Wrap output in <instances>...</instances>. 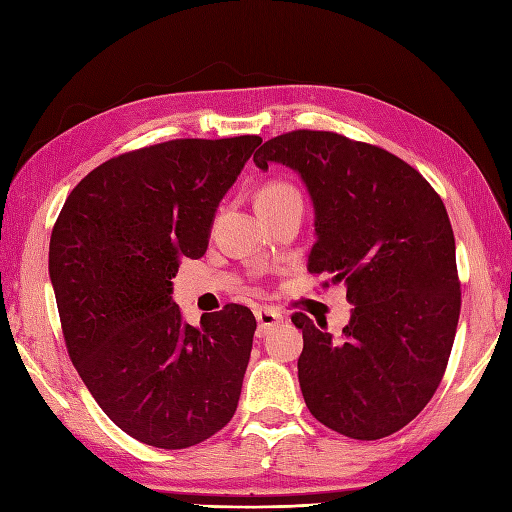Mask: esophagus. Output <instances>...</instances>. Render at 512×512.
I'll list each match as a JSON object with an SVG mask.
<instances>
[{"label": "esophagus", "instance_id": "1", "mask_svg": "<svg viewBox=\"0 0 512 512\" xmlns=\"http://www.w3.org/2000/svg\"><path fill=\"white\" fill-rule=\"evenodd\" d=\"M256 320H258V335H267V331L271 327H275V324H280L284 318L282 314L277 312V309L273 307H258L254 312Z\"/></svg>", "mask_w": 512, "mask_h": 512}]
</instances>
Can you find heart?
Masks as SVG:
<instances>
[{"instance_id": "b5f03b06", "label": "heart", "mask_w": 512, "mask_h": 512, "mask_svg": "<svg viewBox=\"0 0 512 512\" xmlns=\"http://www.w3.org/2000/svg\"><path fill=\"white\" fill-rule=\"evenodd\" d=\"M299 198L301 194L292 183L282 179H271L258 190L256 207H275V205L288 203V200H299Z\"/></svg>"}]
</instances>
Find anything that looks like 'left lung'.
Listing matches in <instances>:
<instances>
[{
  "instance_id": "obj_1",
  "label": "left lung",
  "mask_w": 512,
  "mask_h": 512,
  "mask_svg": "<svg viewBox=\"0 0 512 512\" xmlns=\"http://www.w3.org/2000/svg\"><path fill=\"white\" fill-rule=\"evenodd\" d=\"M254 162L301 175L316 213L307 271L344 282L354 305L342 337L292 314L305 404L342 436H391L429 404L455 342L461 290L442 198L393 153L335 132L275 136Z\"/></svg>"
}]
</instances>
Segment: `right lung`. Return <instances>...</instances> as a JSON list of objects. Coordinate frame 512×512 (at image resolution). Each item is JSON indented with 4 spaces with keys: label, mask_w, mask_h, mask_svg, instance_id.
<instances>
[{
    "label": "right lung",
    "mask_w": 512,
    "mask_h": 512,
    "mask_svg": "<svg viewBox=\"0 0 512 512\" xmlns=\"http://www.w3.org/2000/svg\"><path fill=\"white\" fill-rule=\"evenodd\" d=\"M260 143L177 138L121 153L76 185L53 226L49 273L68 354L138 442L188 448L237 410L254 314L228 303L192 327L170 280L181 258L207 252L220 200Z\"/></svg>",
    "instance_id": "add662e5"
}]
</instances>
